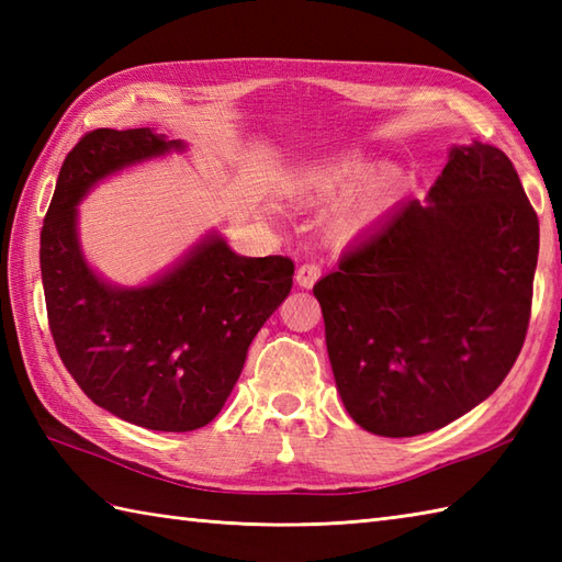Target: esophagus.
<instances>
[{"instance_id":"1","label":"esophagus","mask_w":562,"mask_h":562,"mask_svg":"<svg viewBox=\"0 0 562 562\" xmlns=\"http://www.w3.org/2000/svg\"><path fill=\"white\" fill-rule=\"evenodd\" d=\"M296 284H300V288H314L316 284V280L321 278V266L318 262H302L300 268H296Z\"/></svg>"}]
</instances>
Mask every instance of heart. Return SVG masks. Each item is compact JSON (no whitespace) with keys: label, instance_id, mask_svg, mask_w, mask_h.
I'll return each mask as SVG.
<instances>
[{"label":"heart","instance_id":"obj_1","mask_svg":"<svg viewBox=\"0 0 562 562\" xmlns=\"http://www.w3.org/2000/svg\"><path fill=\"white\" fill-rule=\"evenodd\" d=\"M372 171L374 164L364 154L342 151L296 173L292 178V195L316 205V202L348 195L355 190L352 200L338 210L333 222L340 234H352L401 190V171L384 169L379 176H372Z\"/></svg>","mask_w":562,"mask_h":562}]
</instances>
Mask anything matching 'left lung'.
I'll list each match as a JSON object with an SVG mask.
<instances>
[{
  "label": "left lung",
  "instance_id": "8db88e82",
  "mask_svg": "<svg viewBox=\"0 0 562 562\" xmlns=\"http://www.w3.org/2000/svg\"><path fill=\"white\" fill-rule=\"evenodd\" d=\"M539 217L505 151L453 145L425 200L393 207L314 284L345 411L415 437L503 384L527 336Z\"/></svg>",
  "mask_w": 562,
  "mask_h": 562
}]
</instances>
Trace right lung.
<instances>
[{
	"label": "right lung",
	"instance_id": "1",
	"mask_svg": "<svg viewBox=\"0 0 562 562\" xmlns=\"http://www.w3.org/2000/svg\"><path fill=\"white\" fill-rule=\"evenodd\" d=\"M186 149L151 127L87 133L59 169L41 232L47 321L67 372L101 408L157 432L217 417L294 274L290 258L238 256L217 232L137 288L89 266L79 202L105 178Z\"/></svg>",
	"mask_w": 562,
	"mask_h": 562
}]
</instances>
